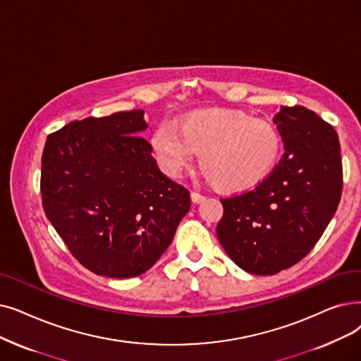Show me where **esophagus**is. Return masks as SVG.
<instances>
[{
  "label": "esophagus",
  "mask_w": 361,
  "mask_h": 361,
  "mask_svg": "<svg viewBox=\"0 0 361 361\" xmlns=\"http://www.w3.org/2000/svg\"><path fill=\"white\" fill-rule=\"evenodd\" d=\"M190 197H192V202H193V203H200V202L205 200V196L200 195L199 192H192V193H190Z\"/></svg>",
  "instance_id": "1"
}]
</instances>
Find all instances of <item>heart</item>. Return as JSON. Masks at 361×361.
<instances>
[{
  "instance_id": "b5f03b06",
  "label": "heart",
  "mask_w": 361,
  "mask_h": 361,
  "mask_svg": "<svg viewBox=\"0 0 361 361\" xmlns=\"http://www.w3.org/2000/svg\"><path fill=\"white\" fill-rule=\"evenodd\" d=\"M166 174L178 177L200 153L203 174L226 190L261 183L277 164L281 138L273 123L236 111L197 112L162 122L150 138Z\"/></svg>"
}]
</instances>
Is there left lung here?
<instances>
[{"mask_svg": "<svg viewBox=\"0 0 361 361\" xmlns=\"http://www.w3.org/2000/svg\"><path fill=\"white\" fill-rule=\"evenodd\" d=\"M283 158L252 190L221 199L216 236L250 274L271 276L301 261L322 238L342 195V159L331 123L302 106L274 116Z\"/></svg>", "mask_w": 361, "mask_h": 361, "instance_id": "1", "label": "left lung"}]
</instances>
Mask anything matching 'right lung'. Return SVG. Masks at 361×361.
<instances>
[{"instance_id":"add662e5","label":"right lung","mask_w":361,"mask_h":361,"mask_svg":"<svg viewBox=\"0 0 361 361\" xmlns=\"http://www.w3.org/2000/svg\"><path fill=\"white\" fill-rule=\"evenodd\" d=\"M145 112L73 121L47 137L41 193L47 218L94 274L146 273L174 239L190 193L161 172Z\"/></svg>"}]
</instances>
